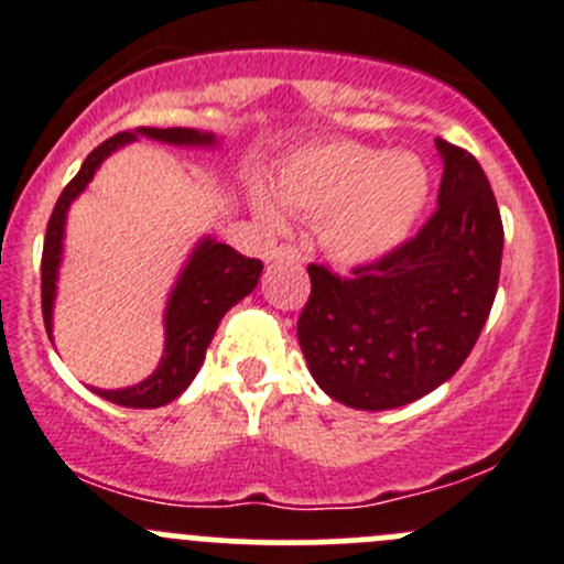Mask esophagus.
I'll return each mask as SVG.
<instances>
[{"mask_svg": "<svg viewBox=\"0 0 564 564\" xmlns=\"http://www.w3.org/2000/svg\"><path fill=\"white\" fill-rule=\"evenodd\" d=\"M272 261H292V264H300L303 261V253H300V248H294V245H278L275 250L270 253Z\"/></svg>", "mask_w": 564, "mask_h": 564, "instance_id": "esophagus-1", "label": "esophagus"}]
</instances>
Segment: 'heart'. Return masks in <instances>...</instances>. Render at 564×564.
<instances>
[{
	"label": "heart",
	"instance_id": "obj_1",
	"mask_svg": "<svg viewBox=\"0 0 564 564\" xmlns=\"http://www.w3.org/2000/svg\"><path fill=\"white\" fill-rule=\"evenodd\" d=\"M430 167L410 151H382L352 140L297 151L281 173L286 209L319 223L330 259L364 267L397 253L430 204ZM259 212L281 228L275 204L259 198Z\"/></svg>",
	"mask_w": 564,
	"mask_h": 564
}]
</instances>
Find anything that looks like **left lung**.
<instances>
[{"label": "left lung", "instance_id": "left-lung-1", "mask_svg": "<svg viewBox=\"0 0 564 564\" xmlns=\"http://www.w3.org/2000/svg\"><path fill=\"white\" fill-rule=\"evenodd\" d=\"M435 145L444 160L438 209L413 239L349 278L308 267L300 349L316 386L347 408H402L435 391L494 308L505 250L496 195L468 151Z\"/></svg>", "mask_w": 564, "mask_h": 564}]
</instances>
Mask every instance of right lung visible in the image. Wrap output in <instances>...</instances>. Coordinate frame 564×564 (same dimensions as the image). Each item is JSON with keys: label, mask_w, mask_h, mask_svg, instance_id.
<instances>
[{"label": "right lung", "mask_w": 564, "mask_h": 564, "mask_svg": "<svg viewBox=\"0 0 564 564\" xmlns=\"http://www.w3.org/2000/svg\"><path fill=\"white\" fill-rule=\"evenodd\" d=\"M137 137H151V140H160V143L171 145H204V149L217 143L212 131L182 129V126L178 129L140 126V129L120 131V134L109 137L98 149H93L87 154L79 173L70 178L68 187L63 189V195L54 204V212L46 226V239H43L41 303L48 338H52V308L54 292H57V270L59 256H63V234L68 206L90 184L98 165L112 151L131 143ZM261 270H264V264L259 259H248V256L237 253L234 248L215 242L209 237L200 239L198 248L189 256L187 267L178 275L176 286H173L171 300H167L165 355H162L154 375L145 377L137 386L118 388V391H101V388H96L98 397L120 404V408H162V404L173 402L195 380V375H198L200 364L206 358V347L212 344V336H215L217 325L226 316V311L253 292L261 278Z\"/></svg>", "instance_id": "add662e5"}]
</instances>
